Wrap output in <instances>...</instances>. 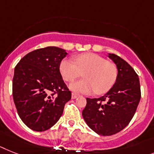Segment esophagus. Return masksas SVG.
<instances>
[{
  "mask_svg": "<svg viewBox=\"0 0 154 154\" xmlns=\"http://www.w3.org/2000/svg\"><path fill=\"white\" fill-rule=\"evenodd\" d=\"M79 97V94H75V93H72V99H75L76 97Z\"/></svg>",
  "mask_w": 154,
  "mask_h": 154,
  "instance_id": "34e87169",
  "label": "esophagus"
}]
</instances>
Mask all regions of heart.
Listing matches in <instances>:
<instances>
[{"instance_id": "heart-1", "label": "heart", "mask_w": 154, "mask_h": 154, "mask_svg": "<svg viewBox=\"0 0 154 154\" xmlns=\"http://www.w3.org/2000/svg\"><path fill=\"white\" fill-rule=\"evenodd\" d=\"M70 59L63 60L60 71L67 82H72L83 73L85 79L70 84V89L77 93L97 94L109 91L117 78V68L114 63L108 61L101 56L92 53H82Z\"/></svg>"}]
</instances>
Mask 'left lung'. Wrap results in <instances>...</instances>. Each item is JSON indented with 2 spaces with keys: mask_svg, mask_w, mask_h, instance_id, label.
Masks as SVG:
<instances>
[{
  "mask_svg": "<svg viewBox=\"0 0 154 154\" xmlns=\"http://www.w3.org/2000/svg\"><path fill=\"white\" fill-rule=\"evenodd\" d=\"M118 70L115 84L99 98H86L82 117L97 134L109 136L116 134L130 123L141 98L138 75L119 56L109 53Z\"/></svg>",
  "mask_w": 154,
  "mask_h": 154,
  "instance_id": "8db88e82",
  "label": "left lung"
}]
</instances>
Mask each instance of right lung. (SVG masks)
I'll list each match as a JSON object with an SVG mask.
<instances>
[{"label":"right lung","mask_w":154,"mask_h":154,"mask_svg":"<svg viewBox=\"0 0 154 154\" xmlns=\"http://www.w3.org/2000/svg\"><path fill=\"white\" fill-rule=\"evenodd\" d=\"M68 53L55 46L38 49L24 56L15 68L12 95L20 119L29 128L44 131L63 114L72 93L60 72Z\"/></svg>","instance_id":"right-lung-1"}]
</instances>
